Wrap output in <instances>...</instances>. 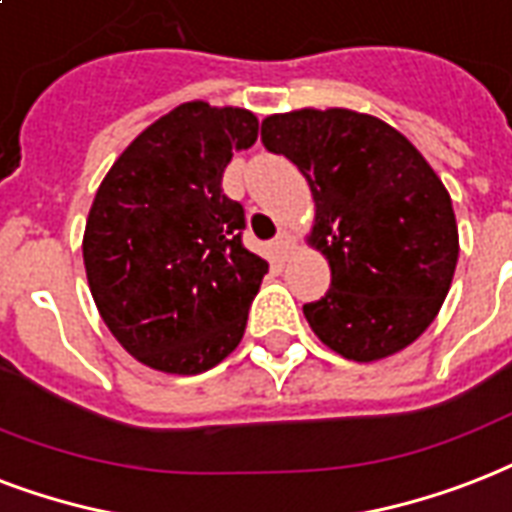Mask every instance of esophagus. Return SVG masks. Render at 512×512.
<instances>
[{"mask_svg": "<svg viewBox=\"0 0 512 512\" xmlns=\"http://www.w3.org/2000/svg\"><path fill=\"white\" fill-rule=\"evenodd\" d=\"M272 245H275V251L280 253V256H285V253H288V248H291V235H288V232L283 229V232L275 237V243Z\"/></svg>", "mask_w": 512, "mask_h": 512, "instance_id": "34e87169", "label": "esophagus"}]
</instances>
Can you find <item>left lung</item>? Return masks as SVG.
I'll use <instances>...</instances> for the list:
<instances>
[{
  "instance_id": "1",
  "label": "left lung",
  "mask_w": 512,
  "mask_h": 512,
  "mask_svg": "<svg viewBox=\"0 0 512 512\" xmlns=\"http://www.w3.org/2000/svg\"><path fill=\"white\" fill-rule=\"evenodd\" d=\"M261 144L299 165L315 197L312 243L331 288L304 304L323 344L350 360L387 358L441 310L459 256L451 197L414 144L350 109L261 122Z\"/></svg>"
}]
</instances>
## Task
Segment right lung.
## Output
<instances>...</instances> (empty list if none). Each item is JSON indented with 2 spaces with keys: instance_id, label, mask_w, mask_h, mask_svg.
<instances>
[{
  "instance_id": "add662e5",
  "label": "right lung",
  "mask_w": 512,
  "mask_h": 512,
  "mask_svg": "<svg viewBox=\"0 0 512 512\" xmlns=\"http://www.w3.org/2000/svg\"><path fill=\"white\" fill-rule=\"evenodd\" d=\"M259 136L245 109L181 104L146 128L98 186L85 227L95 307L146 366L202 374L235 350L269 264L243 245V205L221 178Z\"/></svg>"
}]
</instances>
